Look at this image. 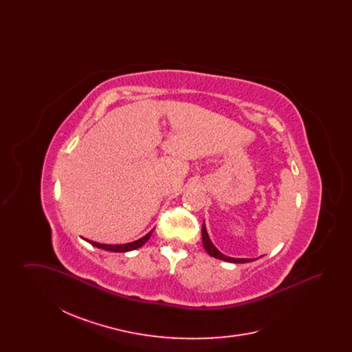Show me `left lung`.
<instances>
[{
	"label": "left lung",
	"instance_id": "left-lung-1",
	"mask_svg": "<svg viewBox=\"0 0 352 352\" xmlns=\"http://www.w3.org/2000/svg\"><path fill=\"white\" fill-rule=\"evenodd\" d=\"M201 241H203V247H204L206 252H207L210 256H212V257H215V258H219V260H223V261H227V263H234V264H243V263H251V261H254L253 258H234V257H228V256L223 254V253L219 251L218 248L212 244L210 236L207 234L204 221H203V226H201Z\"/></svg>",
	"mask_w": 352,
	"mask_h": 352
}]
</instances>
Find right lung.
Wrapping results in <instances>:
<instances>
[{"instance_id":"right-lung-1","label":"right lung","mask_w":352,"mask_h":352,"mask_svg":"<svg viewBox=\"0 0 352 352\" xmlns=\"http://www.w3.org/2000/svg\"><path fill=\"white\" fill-rule=\"evenodd\" d=\"M153 231H154V230H151V232H148L144 237H141V239H138V240H135V241H132V243H128V244H113V245H111V244H100V243H96V241H92V240H87V239H84V240L88 241L89 244H92L94 247H98V248H101V250H104V251L129 252L134 251V250L142 247V245L151 239Z\"/></svg>"}]
</instances>
